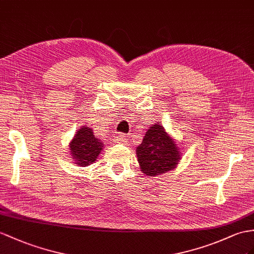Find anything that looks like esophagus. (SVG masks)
<instances>
[{
    "label": "esophagus",
    "mask_w": 254,
    "mask_h": 254,
    "mask_svg": "<svg viewBox=\"0 0 254 254\" xmlns=\"http://www.w3.org/2000/svg\"><path fill=\"white\" fill-rule=\"evenodd\" d=\"M115 141L120 142V143H126L127 142V135L126 134H117L115 137Z\"/></svg>",
    "instance_id": "34e87169"
}]
</instances>
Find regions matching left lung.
Returning a JSON list of instances; mask_svg holds the SVG:
<instances>
[{
    "label": "left lung",
    "instance_id": "8db88e82",
    "mask_svg": "<svg viewBox=\"0 0 254 254\" xmlns=\"http://www.w3.org/2000/svg\"><path fill=\"white\" fill-rule=\"evenodd\" d=\"M141 171L155 177L177 168L181 160V150L176 140L160 124L148 127L141 144L135 148Z\"/></svg>",
    "mask_w": 254,
    "mask_h": 254
}]
</instances>
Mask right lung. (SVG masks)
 <instances>
[{"mask_svg":"<svg viewBox=\"0 0 254 254\" xmlns=\"http://www.w3.org/2000/svg\"><path fill=\"white\" fill-rule=\"evenodd\" d=\"M103 142L95 137L92 129L87 125L80 126L69 143V150L74 164L86 167L95 163L103 150Z\"/></svg>","mask_w":254,"mask_h":254,"instance_id":"1","label":"right lung"}]
</instances>
